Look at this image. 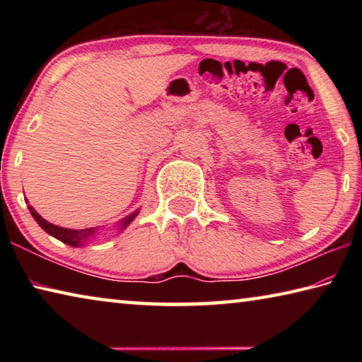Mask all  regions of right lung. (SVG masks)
<instances>
[{
  "label": "right lung",
  "instance_id": "1",
  "mask_svg": "<svg viewBox=\"0 0 362 362\" xmlns=\"http://www.w3.org/2000/svg\"><path fill=\"white\" fill-rule=\"evenodd\" d=\"M25 203H28V201H25ZM28 209H30V214L33 216V218L36 220V223H38L41 228L47 233V235H51L56 238V240L69 244V246H73V247H81L83 244H86L89 240H93V238H95L97 233H99V226H93V228H84V230L64 228V226H57L42 218L40 214L33 209V206L28 204ZM137 214H139V209L129 214V216H126L124 218H121L119 222L116 223V228L119 231L124 230L126 226L137 217Z\"/></svg>",
  "mask_w": 362,
  "mask_h": 362
}]
</instances>
